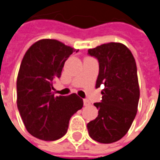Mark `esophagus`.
I'll list each match as a JSON object with an SVG mask.
<instances>
[{"instance_id": "obj_1", "label": "esophagus", "mask_w": 160, "mask_h": 160, "mask_svg": "<svg viewBox=\"0 0 160 160\" xmlns=\"http://www.w3.org/2000/svg\"><path fill=\"white\" fill-rule=\"evenodd\" d=\"M83 102H84V105H85V106H89V105L91 104L89 100H87V99H84Z\"/></svg>"}]
</instances>
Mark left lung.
I'll use <instances>...</instances> for the list:
<instances>
[{"instance_id":"left-lung-1","label":"left lung","mask_w":160,"mask_h":160,"mask_svg":"<svg viewBox=\"0 0 160 160\" xmlns=\"http://www.w3.org/2000/svg\"><path fill=\"white\" fill-rule=\"evenodd\" d=\"M98 62L96 87H104L102 100L94 105L98 115L87 123L90 137L112 143L123 137L131 127L140 98L137 68L132 53L120 42H109L88 49Z\"/></svg>"}]
</instances>
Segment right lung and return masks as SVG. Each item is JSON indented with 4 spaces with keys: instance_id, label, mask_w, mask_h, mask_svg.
Listing matches in <instances>:
<instances>
[{
    "instance_id": "right-lung-1",
    "label": "right lung",
    "mask_w": 160,
    "mask_h": 160,
    "mask_svg": "<svg viewBox=\"0 0 160 160\" xmlns=\"http://www.w3.org/2000/svg\"><path fill=\"white\" fill-rule=\"evenodd\" d=\"M74 50L57 40L42 39L23 57L17 78V106L27 131L38 139L62 137L71 117L83 107L82 98L75 93L55 97L51 91Z\"/></svg>"
}]
</instances>
